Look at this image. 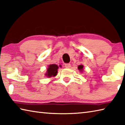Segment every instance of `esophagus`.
Segmentation results:
<instances>
[{"instance_id":"esophagus-1","label":"esophagus","mask_w":125,"mask_h":125,"mask_svg":"<svg viewBox=\"0 0 125 125\" xmlns=\"http://www.w3.org/2000/svg\"><path fill=\"white\" fill-rule=\"evenodd\" d=\"M65 67H66V68H70L71 67V65L69 63H67V64H65Z\"/></svg>"}]
</instances>
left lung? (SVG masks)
I'll use <instances>...</instances> for the list:
<instances>
[{"mask_svg":"<svg viewBox=\"0 0 125 125\" xmlns=\"http://www.w3.org/2000/svg\"><path fill=\"white\" fill-rule=\"evenodd\" d=\"M83 65H79V66H78V67H77V68H78V69L79 70V71H80V72H82V71H83Z\"/></svg>","mask_w":125,"mask_h":125,"instance_id":"8db88e82","label":"left lung"}]
</instances>
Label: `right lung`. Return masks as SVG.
Wrapping results in <instances>:
<instances>
[{
  "label": "right lung",
  "instance_id": "1",
  "mask_svg": "<svg viewBox=\"0 0 125 125\" xmlns=\"http://www.w3.org/2000/svg\"><path fill=\"white\" fill-rule=\"evenodd\" d=\"M61 67V65L59 66ZM59 69V66L56 64H52L48 66L47 69L46 73L45 75L49 77H51L52 76H55L57 75L58 73V69Z\"/></svg>",
  "mask_w": 125,
  "mask_h": 125
}]
</instances>
